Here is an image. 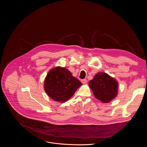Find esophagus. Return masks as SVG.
<instances>
[{
    "label": "esophagus",
    "instance_id": "esophagus-1",
    "mask_svg": "<svg viewBox=\"0 0 147 147\" xmlns=\"http://www.w3.org/2000/svg\"><path fill=\"white\" fill-rule=\"evenodd\" d=\"M81 82L83 83V84H85V83H86V82H87V80H86V79H84V80H82Z\"/></svg>",
    "mask_w": 147,
    "mask_h": 147
}]
</instances>
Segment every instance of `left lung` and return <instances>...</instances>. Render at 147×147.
Returning a JSON list of instances; mask_svg holds the SVG:
<instances>
[{"mask_svg": "<svg viewBox=\"0 0 147 147\" xmlns=\"http://www.w3.org/2000/svg\"><path fill=\"white\" fill-rule=\"evenodd\" d=\"M88 84L95 97L102 102H108L117 95V82L105 73L96 74Z\"/></svg>", "mask_w": 147, "mask_h": 147, "instance_id": "8db88e82", "label": "left lung"}]
</instances>
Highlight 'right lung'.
Masks as SVG:
<instances>
[{
  "label": "right lung",
  "mask_w": 147,
  "mask_h": 147,
  "mask_svg": "<svg viewBox=\"0 0 147 147\" xmlns=\"http://www.w3.org/2000/svg\"><path fill=\"white\" fill-rule=\"evenodd\" d=\"M82 84L67 69L57 67L49 72L45 81V90L55 101L65 102L74 94Z\"/></svg>",
  "instance_id": "obj_1"
}]
</instances>
